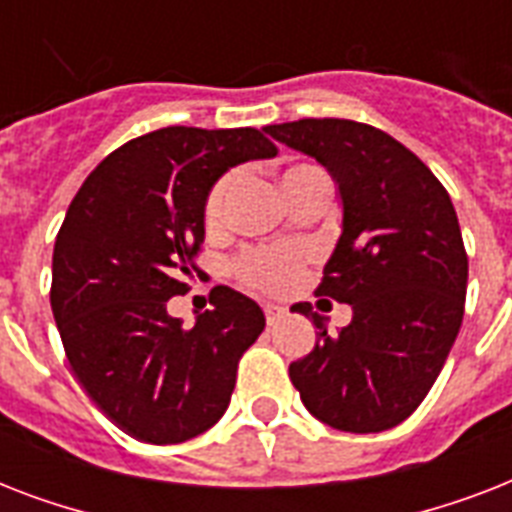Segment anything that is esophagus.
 Returning <instances> with one entry per match:
<instances>
[{
    "instance_id": "obj_1",
    "label": "esophagus",
    "mask_w": 512,
    "mask_h": 512,
    "mask_svg": "<svg viewBox=\"0 0 512 512\" xmlns=\"http://www.w3.org/2000/svg\"><path fill=\"white\" fill-rule=\"evenodd\" d=\"M263 313H265V321H268V327H273L276 321H281V316H284V308L281 305H263Z\"/></svg>"
}]
</instances>
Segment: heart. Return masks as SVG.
Segmentation results:
<instances>
[{"label": "heart", "mask_w": 512, "mask_h": 512, "mask_svg": "<svg viewBox=\"0 0 512 512\" xmlns=\"http://www.w3.org/2000/svg\"><path fill=\"white\" fill-rule=\"evenodd\" d=\"M311 175H324V172L319 167H313V164H295V167L284 170V175H281V188L287 193V199L297 191V185ZM233 185H236V175H225L207 193V201H204V225H207L209 231H215V228L223 225ZM305 260H308V252L303 247H297V244H279V247L247 249L244 255H239L233 268L241 276V281H247L252 287L263 289V292H281V289H287L300 276V271L305 268Z\"/></svg>", "instance_id": "obj_1"}]
</instances>
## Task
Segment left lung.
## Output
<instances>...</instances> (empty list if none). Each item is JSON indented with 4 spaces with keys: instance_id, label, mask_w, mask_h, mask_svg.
<instances>
[{
    "instance_id": "obj_1",
    "label": "left lung",
    "mask_w": 512,
    "mask_h": 512,
    "mask_svg": "<svg viewBox=\"0 0 512 512\" xmlns=\"http://www.w3.org/2000/svg\"><path fill=\"white\" fill-rule=\"evenodd\" d=\"M265 132L335 177L342 233L316 295L353 308L329 335L311 303L316 348L289 364L316 420L345 433L396 428L422 404L465 313L468 255L438 177L388 132L350 119H300Z\"/></svg>"
}]
</instances>
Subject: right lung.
Returning <instances> with one entry per match:
<instances>
[{
    "label": "right lung",
    "mask_w": 512,
    "mask_h": 512,
    "mask_svg": "<svg viewBox=\"0 0 512 512\" xmlns=\"http://www.w3.org/2000/svg\"><path fill=\"white\" fill-rule=\"evenodd\" d=\"M271 156L252 127H164L108 154L71 201L52 252V316L71 372L127 436L180 444L228 409L239 358L265 329L260 305L215 287L212 311L185 329L167 300L199 271L217 177Z\"/></svg>",
    "instance_id": "obj_1"
}]
</instances>
